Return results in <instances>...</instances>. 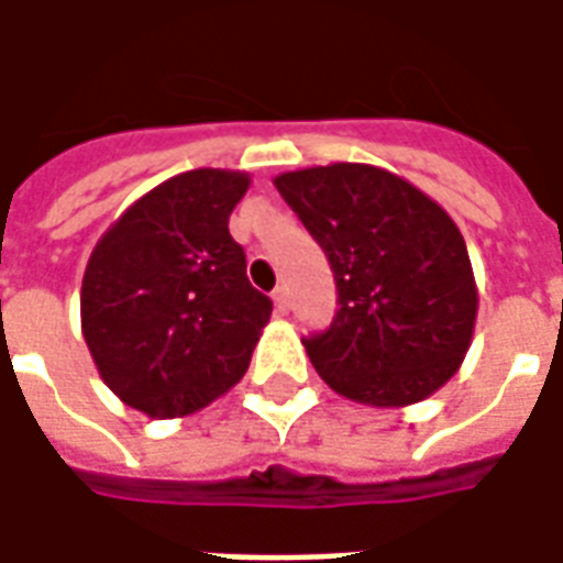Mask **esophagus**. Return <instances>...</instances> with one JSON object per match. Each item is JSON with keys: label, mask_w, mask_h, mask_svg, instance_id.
I'll list each match as a JSON object with an SVG mask.
<instances>
[{"label": "esophagus", "mask_w": 563, "mask_h": 563, "mask_svg": "<svg viewBox=\"0 0 563 563\" xmlns=\"http://www.w3.org/2000/svg\"><path fill=\"white\" fill-rule=\"evenodd\" d=\"M271 298H274V307H277V313H289V292H286V286H277Z\"/></svg>", "instance_id": "1"}]
</instances>
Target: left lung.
Returning <instances> with one entry per match:
<instances>
[{
	"mask_svg": "<svg viewBox=\"0 0 563 563\" xmlns=\"http://www.w3.org/2000/svg\"><path fill=\"white\" fill-rule=\"evenodd\" d=\"M338 283L329 331L307 338L319 377L350 401L407 407L455 377L476 325L467 244L446 210L398 174L331 162L274 177Z\"/></svg>",
	"mask_w": 563,
	"mask_h": 563,
	"instance_id": "left-lung-1",
	"label": "left lung"
}]
</instances>
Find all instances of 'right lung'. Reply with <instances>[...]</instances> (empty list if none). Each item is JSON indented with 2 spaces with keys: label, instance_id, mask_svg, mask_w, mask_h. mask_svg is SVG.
I'll use <instances>...</instances> for the list:
<instances>
[{
  "label": "right lung",
  "instance_id": "obj_1",
  "mask_svg": "<svg viewBox=\"0 0 563 563\" xmlns=\"http://www.w3.org/2000/svg\"><path fill=\"white\" fill-rule=\"evenodd\" d=\"M250 174L165 180L99 238L80 286V331L104 386L150 419L208 407L244 377L271 298L229 234Z\"/></svg>",
  "mask_w": 563,
  "mask_h": 563
}]
</instances>
